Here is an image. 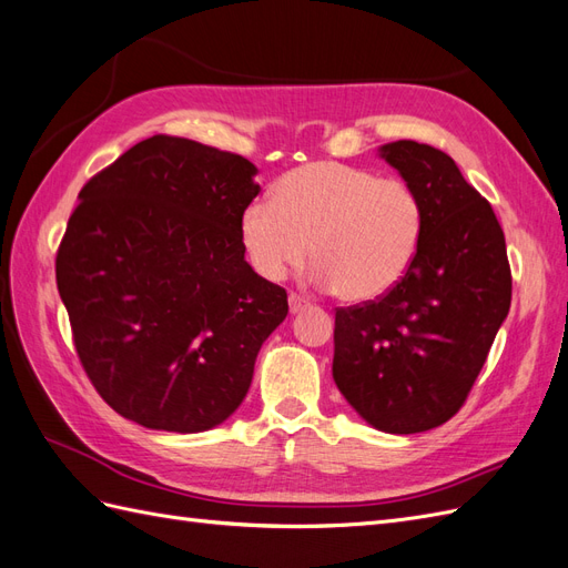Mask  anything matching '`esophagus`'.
Returning a JSON list of instances; mask_svg holds the SVG:
<instances>
[{
  "label": "esophagus",
  "instance_id": "1",
  "mask_svg": "<svg viewBox=\"0 0 568 568\" xmlns=\"http://www.w3.org/2000/svg\"><path fill=\"white\" fill-rule=\"evenodd\" d=\"M287 302H290V314H300V311H304L308 306V300L295 295V292H292V295L287 297Z\"/></svg>",
  "mask_w": 568,
  "mask_h": 568
}]
</instances>
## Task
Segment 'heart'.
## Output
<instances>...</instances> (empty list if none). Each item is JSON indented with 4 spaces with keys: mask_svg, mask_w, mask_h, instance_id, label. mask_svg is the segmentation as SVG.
Listing matches in <instances>:
<instances>
[{
    "mask_svg": "<svg viewBox=\"0 0 568 568\" xmlns=\"http://www.w3.org/2000/svg\"><path fill=\"white\" fill-rule=\"evenodd\" d=\"M237 233L262 278L283 281L311 250V283L335 287L346 302H368L404 278L423 210L406 181L342 162H308L278 181L273 200L247 203Z\"/></svg>",
    "mask_w": 568,
    "mask_h": 568,
    "instance_id": "obj_1",
    "label": "heart"
}]
</instances>
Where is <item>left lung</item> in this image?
<instances>
[{
    "label": "left lung",
    "mask_w": 568,
    "mask_h": 568,
    "mask_svg": "<svg viewBox=\"0 0 568 568\" xmlns=\"http://www.w3.org/2000/svg\"><path fill=\"white\" fill-rule=\"evenodd\" d=\"M377 153L415 191L423 233L387 295L337 308L333 377L371 427L415 434L465 404L507 318L511 273L496 212L450 155L408 139Z\"/></svg>",
    "instance_id": "left-lung-1"
}]
</instances>
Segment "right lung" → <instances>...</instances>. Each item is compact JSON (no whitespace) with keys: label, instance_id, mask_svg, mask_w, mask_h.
Masks as SVG:
<instances>
[{"label":"right lung","instance_id":"right-lung-1","mask_svg":"<svg viewBox=\"0 0 568 568\" xmlns=\"http://www.w3.org/2000/svg\"><path fill=\"white\" fill-rule=\"evenodd\" d=\"M254 176L243 155L155 134L78 195L59 295L91 384L141 427L222 425L287 316L285 290L254 273L237 233Z\"/></svg>","mask_w":568,"mask_h":568}]
</instances>
